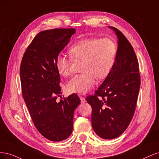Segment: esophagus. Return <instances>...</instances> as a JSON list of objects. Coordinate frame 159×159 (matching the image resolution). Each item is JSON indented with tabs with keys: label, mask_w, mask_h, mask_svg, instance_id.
Instances as JSON below:
<instances>
[{
	"label": "esophagus",
	"mask_w": 159,
	"mask_h": 159,
	"mask_svg": "<svg viewBox=\"0 0 159 159\" xmlns=\"http://www.w3.org/2000/svg\"><path fill=\"white\" fill-rule=\"evenodd\" d=\"M80 102H81V103H83V104H84V102H86V100H85V98H84V97H83V96H81V97H80Z\"/></svg>",
	"instance_id": "1"
}]
</instances>
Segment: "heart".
<instances>
[{"instance_id":"b5f03b06","label":"heart","mask_w":159,"mask_h":159,"mask_svg":"<svg viewBox=\"0 0 159 159\" xmlns=\"http://www.w3.org/2000/svg\"><path fill=\"white\" fill-rule=\"evenodd\" d=\"M117 48L110 38H86L75 42L69 49L73 61H83L82 74L75 75L66 85L67 93L84 94L93 88L96 77L104 79L114 65ZM57 72L63 76L70 74V61L59 54L55 59Z\"/></svg>"}]
</instances>
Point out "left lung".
Segmentation results:
<instances>
[{
	"instance_id": "obj_1",
	"label": "left lung",
	"mask_w": 159,
	"mask_h": 159,
	"mask_svg": "<svg viewBox=\"0 0 159 159\" xmlns=\"http://www.w3.org/2000/svg\"><path fill=\"white\" fill-rule=\"evenodd\" d=\"M117 38V49L109 75L95 91L86 97L91 106L92 126L104 139L119 137L134 115L140 89L139 63L129 41L120 30L108 26Z\"/></svg>"
}]
</instances>
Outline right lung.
Here are the masks:
<instances>
[{
    "label": "right lung",
    "mask_w": 159,
    "mask_h": 159,
    "mask_svg": "<svg viewBox=\"0 0 159 159\" xmlns=\"http://www.w3.org/2000/svg\"><path fill=\"white\" fill-rule=\"evenodd\" d=\"M75 33L74 28L39 32L25 52L20 65L25 103L38 131L52 141H61L70 135L74 111L80 103L76 94L59 102L56 100L61 89L55 59Z\"/></svg>",
    "instance_id": "1"
}]
</instances>
